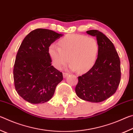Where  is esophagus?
Returning <instances> with one entry per match:
<instances>
[{
  "label": "esophagus",
  "instance_id": "34e87169",
  "mask_svg": "<svg viewBox=\"0 0 133 133\" xmlns=\"http://www.w3.org/2000/svg\"><path fill=\"white\" fill-rule=\"evenodd\" d=\"M69 75V74L68 73H63V75L64 78H66Z\"/></svg>",
  "mask_w": 133,
  "mask_h": 133
}]
</instances>
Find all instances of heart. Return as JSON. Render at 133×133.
Wrapping results in <instances>:
<instances>
[{
  "label": "heart",
  "mask_w": 133,
  "mask_h": 133,
  "mask_svg": "<svg viewBox=\"0 0 133 133\" xmlns=\"http://www.w3.org/2000/svg\"><path fill=\"white\" fill-rule=\"evenodd\" d=\"M59 47L51 44L49 53L53 66L61 69L67 62L69 68L83 73L89 70L95 64L98 44L95 39L78 34H69L58 41Z\"/></svg>",
  "instance_id": "obj_1"
}]
</instances>
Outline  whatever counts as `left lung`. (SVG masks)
<instances>
[{
	"mask_svg": "<svg viewBox=\"0 0 133 133\" xmlns=\"http://www.w3.org/2000/svg\"><path fill=\"white\" fill-rule=\"evenodd\" d=\"M86 32L97 38L98 56L92 68L78 77L75 91L82 100L99 103L116 93L120 82V60L113 43L106 36L97 30Z\"/></svg>",
	"mask_w": 133,
	"mask_h": 133,
	"instance_id": "8db88e82",
	"label": "left lung"
}]
</instances>
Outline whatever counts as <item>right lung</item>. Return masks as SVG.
Returning a JSON list of instances; mask_svg holds the SVG:
<instances>
[{
  "label": "right lung",
  "mask_w": 133,
  "mask_h": 133,
  "mask_svg": "<svg viewBox=\"0 0 133 133\" xmlns=\"http://www.w3.org/2000/svg\"><path fill=\"white\" fill-rule=\"evenodd\" d=\"M63 35L46 29L31 31L22 42L13 68L17 93L32 104L48 102L52 98L63 74L51 66L49 48Z\"/></svg>",
  "instance_id": "obj_1"
}]
</instances>
